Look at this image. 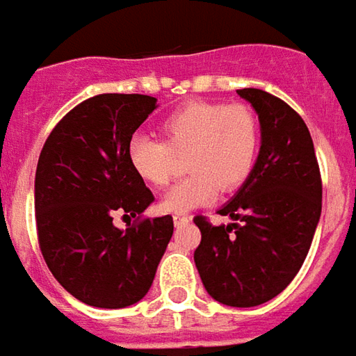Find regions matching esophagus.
I'll use <instances>...</instances> for the list:
<instances>
[{"label": "esophagus", "instance_id": "obj_1", "mask_svg": "<svg viewBox=\"0 0 356 356\" xmlns=\"http://www.w3.org/2000/svg\"><path fill=\"white\" fill-rule=\"evenodd\" d=\"M174 225H186V223H190V216H174Z\"/></svg>", "mask_w": 356, "mask_h": 356}]
</instances>
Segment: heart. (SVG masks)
I'll list each match as a JSON object with an SVG mask.
<instances>
[{
  "label": "heart",
  "mask_w": 356,
  "mask_h": 356,
  "mask_svg": "<svg viewBox=\"0 0 356 356\" xmlns=\"http://www.w3.org/2000/svg\"><path fill=\"white\" fill-rule=\"evenodd\" d=\"M161 140L137 135L129 164L143 182L164 188L174 174V154H186L184 180L162 195L159 209L184 216L209 204L219 192H235L249 180L261 147L257 113L245 104L190 102L161 123Z\"/></svg>",
  "instance_id": "1"
}]
</instances>
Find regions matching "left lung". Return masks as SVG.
<instances>
[{"mask_svg": "<svg viewBox=\"0 0 356 356\" xmlns=\"http://www.w3.org/2000/svg\"><path fill=\"white\" fill-rule=\"evenodd\" d=\"M259 115L261 150L249 180L219 209L241 223L197 216L195 268L207 294L233 307L261 306L294 280L321 216V176L304 119L280 97L237 90Z\"/></svg>", "mask_w": 356, "mask_h": 356, "instance_id": "1", "label": "left lung"}]
</instances>
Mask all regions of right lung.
<instances>
[{"label":"right lung","instance_id":"add662e5","mask_svg":"<svg viewBox=\"0 0 356 356\" xmlns=\"http://www.w3.org/2000/svg\"><path fill=\"white\" fill-rule=\"evenodd\" d=\"M156 97L99 94L52 129L35 174L40 252L52 276L83 304L117 309L143 300L174 233L170 216L113 225L117 211L140 216L154 195L129 164V143Z\"/></svg>","mask_w":356,"mask_h":356}]
</instances>
